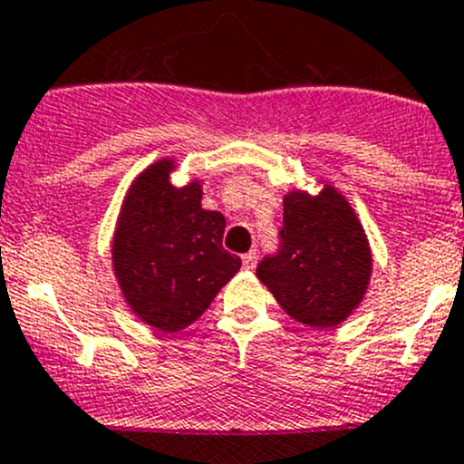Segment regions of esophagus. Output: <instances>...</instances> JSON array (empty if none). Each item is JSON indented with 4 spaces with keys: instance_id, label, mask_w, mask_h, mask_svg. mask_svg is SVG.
Segmentation results:
<instances>
[{
    "instance_id": "34e87169",
    "label": "esophagus",
    "mask_w": 464,
    "mask_h": 464,
    "mask_svg": "<svg viewBox=\"0 0 464 464\" xmlns=\"http://www.w3.org/2000/svg\"><path fill=\"white\" fill-rule=\"evenodd\" d=\"M255 264H257V250H250V253L244 255V266L253 271Z\"/></svg>"
}]
</instances>
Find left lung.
<instances>
[{"label": "left lung", "instance_id": "obj_1", "mask_svg": "<svg viewBox=\"0 0 464 464\" xmlns=\"http://www.w3.org/2000/svg\"><path fill=\"white\" fill-rule=\"evenodd\" d=\"M369 276L367 237L343 196L325 187L316 198H285L277 250L264 255L257 277L291 319L334 328L362 301Z\"/></svg>", "mask_w": 464, "mask_h": 464}]
</instances>
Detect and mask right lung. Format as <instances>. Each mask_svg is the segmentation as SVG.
<instances>
[{"instance_id":"1","label":"right lung","mask_w":464,"mask_h":464,"mask_svg":"<svg viewBox=\"0 0 464 464\" xmlns=\"http://www.w3.org/2000/svg\"><path fill=\"white\" fill-rule=\"evenodd\" d=\"M169 159L134 182L113 239V268L131 310L163 333L198 319L241 268L223 248L225 218L200 205V184H170Z\"/></svg>"}]
</instances>
